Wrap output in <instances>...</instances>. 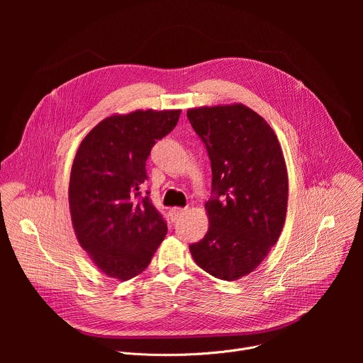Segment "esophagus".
<instances>
[{
    "mask_svg": "<svg viewBox=\"0 0 363 363\" xmlns=\"http://www.w3.org/2000/svg\"><path fill=\"white\" fill-rule=\"evenodd\" d=\"M184 214H185V208H179V206H178V208L175 206V208L171 210V218H172V221H177V220L181 218Z\"/></svg>",
    "mask_w": 363,
    "mask_h": 363,
    "instance_id": "obj_1",
    "label": "esophagus"
}]
</instances>
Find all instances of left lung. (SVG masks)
I'll use <instances>...</instances> for the list:
<instances>
[{"label":"left lung","mask_w":363,"mask_h":363,"mask_svg":"<svg viewBox=\"0 0 363 363\" xmlns=\"http://www.w3.org/2000/svg\"><path fill=\"white\" fill-rule=\"evenodd\" d=\"M186 116L208 152L214 194L205 203L208 231L189 251L203 272L238 280L262 264L286 221L281 146L272 126L241 103L194 108Z\"/></svg>","instance_id":"8db88e82"}]
</instances>
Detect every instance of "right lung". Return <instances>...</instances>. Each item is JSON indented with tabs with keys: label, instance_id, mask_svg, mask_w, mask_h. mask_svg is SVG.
<instances>
[{
	"label": "right lung",
	"instance_id": "right-lung-1",
	"mask_svg": "<svg viewBox=\"0 0 363 363\" xmlns=\"http://www.w3.org/2000/svg\"><path fill=\"white\" fill-rule=\"evenodd\" d=\"M181 111H135L99 122L73 161L69 205L80 247L93 264L119 281L140 274L168 227L152 201H139L152 146L178 123Z\"/></svg>",
	"mask_w": 363,
	"mask_h": 363
}]
</instances>
